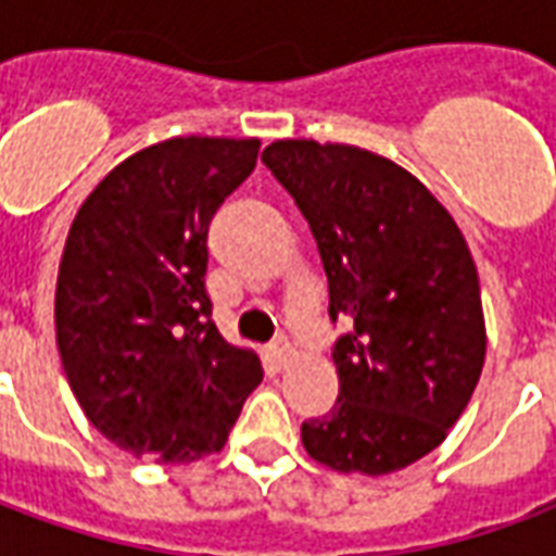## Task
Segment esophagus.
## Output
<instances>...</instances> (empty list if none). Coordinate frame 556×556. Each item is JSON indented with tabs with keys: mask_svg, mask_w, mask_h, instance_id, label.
<instances>
[{
	"mask_svg": "<svg viewBox=\"0 0 556 556\" xmlns=\"http://www.w3.org/2000/svg\"><path fill=\"white\" fill-rule=\"evenodd\" d=\"M270 357L277 361V366H286V363L294 357V345H291L289 339H277V342L270 345Z\"/></svg>",
	"mask_w": 556,
	"mask_h": 556,
	"instance_id": "esophagus-1",
	"label": "esophagus"
}]
</instances>
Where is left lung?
<instances>
[{
  "label": "left lung",
  "instance_id": "1",
  "mask_svg": "<svg viewBox=\"0 0 556 556\" xmlns=\"http://www.w3.org/2000/svg\"><path fill=\"white\" fill-rule=\"evenodd\" d=\"M321 253L339 399L306 419L315 462L384 477L414 465L462 417L485 363L473 255L450 211L393 160L366 148L277 139L262 151Z\"/></svg>",
  "mask_w": 556,
  "mask_h": 556
}]
</instances>
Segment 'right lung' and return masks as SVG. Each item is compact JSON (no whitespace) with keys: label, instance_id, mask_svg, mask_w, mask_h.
<instances>
[{"label":"right lung","instance_id":"1","mask_svg":"<svg viewBox=\"0 0 556 556\" xmlns=\"http://www.w3.org/2000/svg\"><path fill=\"white\" fill-rule=\"evenodd\" d=\"M258 139L175 137L137 151L79 205L55 282V342L79 408L137 458L219 453L262 384L211 321L207 226L255 169Z\"/></svg>","mask_w":556,"mask_h":556}]
</instances>
